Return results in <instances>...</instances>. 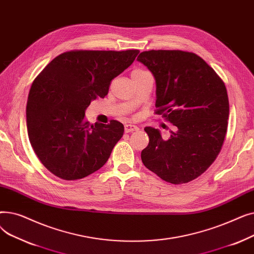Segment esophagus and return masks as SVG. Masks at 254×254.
Here are the masks:
<instances>
[{
	"label": "esophagus",
	"instance_id": "34e87169",
	"mask_svg": "<svg viewBox=\"0 0 254 254\" xmlns=\"http://www.w3.org/2000/svg\"><path fill=\"white\" fill-rule=\"evenodd\" d=\"M139 127L137 126H134V125H126L125 126V131L126 132H130V131H135V130H138Z\"/></svg>",
	"mask_w": 254,
	"mask_h": 254
}]
</instances>
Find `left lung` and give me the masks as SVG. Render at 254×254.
<instances>
[{
    "instance_id": "8db88e82",
    "label": "left lung",
    "mask_w": 254,
    "mask_h": 254,
    "mask_svg": "<svg viewBox=\"0 0 254 254\" xmlns=\"http://www.w3.org/2000/svg\"><path fill=\"white\" fill-rule=\"evenodd\" d=\"M137 60L155 79V113L175 127L168 140L157 128H144L149 143L141 152L142 162L167 182L188 183L201 176L221 150L230 114L228 91L195 53L149 50Z\"/></svg>"
}]
</instances>
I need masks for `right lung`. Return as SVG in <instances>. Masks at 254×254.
<instances>
[{
    "mask_svg": "<svg viewBox=\"0 0 254 254\" xmlns=\"http://www.w3.org/2000/svg\"><path fill=\"white\" fill-rule=\"evenodd\" d=\"M139 50H71L53 59L31 86L26 127L40 162L64 180L84 178L101 169L122 139L117 120L90 125L85 110L108 95L112 79L132 64Z\"/></svg>",
    "mask_w": 254,
    "mask_h": 254,
    "instance_id": "1",
    "label": "right lung"
}]
</instances>
